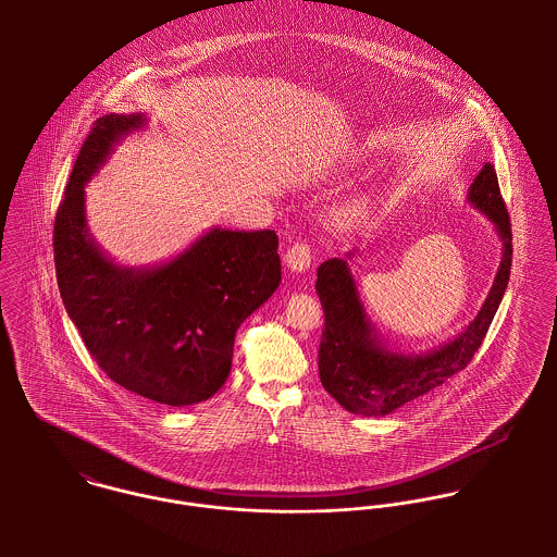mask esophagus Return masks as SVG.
Wrapping results in <instances>:
<instances>
[{
	"instance_id": "34e87169",
	"label": "esophagus",
	"mask_w": 557,
	"mask_h": 557,
	"mask_svg": "<svg viewBox=\"0 0 557 557\" xmlns=\"http://www.w3.org/2000/svg\"><path fill=\"white\" fill-rule=\"evenodd\" d=\"M313 261V248L309 242H294L285 252V263L294 272H305Z\"/></svg>"
}]
</instances>
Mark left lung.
Segmentation results:
<instances>
[{"mask_svg":"<svg viewBox=\"0 0 557 557\" xmlns=\"http://www.w3.org/2000/svg\"><path fill=\"white\" fill-rule=\"evenodd\" d=\"M468 199L495 223L504 242V257L476 319L455 341L426 356L386 351L375 341L347 263L343 259H327L319 265L315 287L325 318L319 343V377L323 388L347 411L386 416L448 382L472 362L480 349L504 298L512 265L510 216L491 162H484L480 169Z\"/></svg>","mask_w":557,"mask_h":557,"instance_id":"left-lung-1","label":"left lung"}]
</instances>
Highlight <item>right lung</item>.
<instances>
[{
    "instance_id": "right-lung-1",
    "label": "right lung",
    "mask_w": 557,
    "mask_h": 557,
    "mask_svg": "<svg viewBox=\"0 0 557 557\" xmlns=\"http://www.w3.org/2000/svg\"><path fill=\"white\" fill-rule=\"evenodd\" d=\"M141 115H102L81 146L53 225L60 296L98 367L171 407L212 397L232 371L239 323L281 283L278 236L212 230L157 270L111 263L87 236L83 186Z\"/></svg>"
}]
</instances>
